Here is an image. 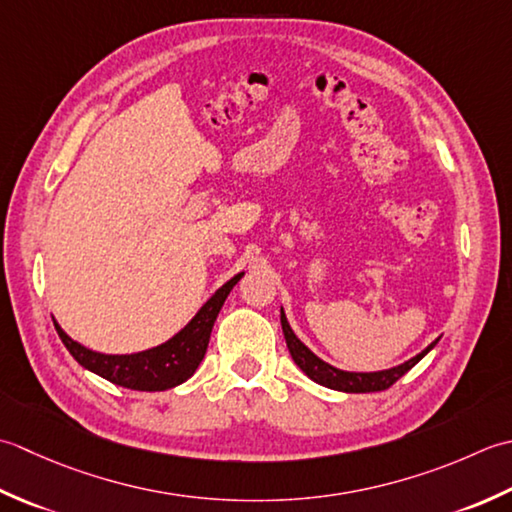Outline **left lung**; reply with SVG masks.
<instances>
[{"label":"left lung","mask_w":512,"mask_h":512,"mask_svg":"<svg viewBox=\"0 0 512 512\" xmlns=\"http://www.w3.org/2000/svg\"><path fill=\"white\" fill-rule=\"evenodd\" d=\"M280 325H283V333H285V340H287V349L291 353V358L302 369V373L309 375L311 380L322 384V387L333 389V391H344V393H371V391H384L389 389L393 382H398L402 375L413 369L417 362H420L426 353H429L440 338L435 342H431L429 347H426L422 353H417L411 360H406L398 367H391V369H384V371H342L331 367L329 362L320 360L314 351H311L305 342H302L294 329L289 327V320L285 316L283 307H280Z\"/></svg>","instance_id":"1"}]
</instances>
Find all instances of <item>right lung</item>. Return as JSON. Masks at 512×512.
I'll list each match as a JSON object with an SVG mask.
<instances>
[{"instance_id": "right-lung-1", "label": "right lung", "mask_w": 512, "mask_h": 512, "mask_svg": "<svg viewBox=\"0 0 512 512\" xmlns=\"http://www.w3.org/2000/svg\"><path fill=\"white\" fill-rule=\"evenodd\" d=\"M245 276V271L229 278L227 283L214 291V296L196 311V316L187 325L174 333L170 340L156 344L152 349L137 353H101L83 347L72 340L68 333L59 327L55 320V329L61 342L66 344L70 356L75 358L83 369L101 375L103 380L132 391H168L190 380L198 364L203 362L207 344H210L212 327L221 311L225 298L234 285Z\"/></svg>"}]
</instances>
